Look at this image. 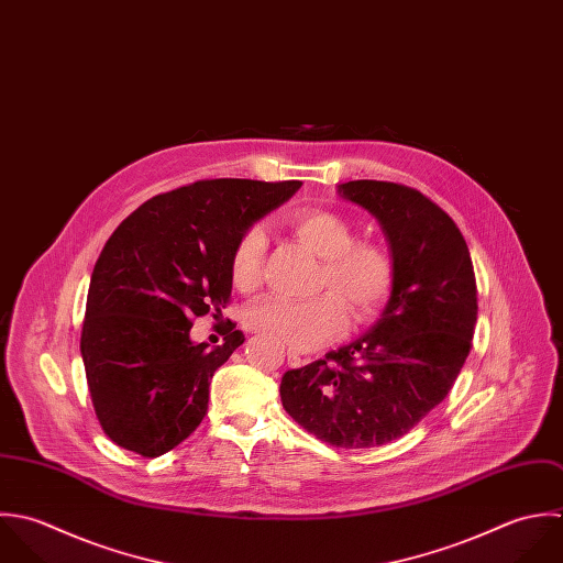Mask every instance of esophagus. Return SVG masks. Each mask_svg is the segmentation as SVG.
<instances>
[{
	"mask_svg": "<svg viewBox=\"0 0 563 563\" xmlns=\"http://www.w3.org/2000/svg\"><path fill=\"white\" fill-rule=\"evenodd\" d=\"M306 361L299 356V354H295V352H288V365L290 367H301Z\"/></svg>",
	"mask_w": 563,
	"mask_h": 563,
	"instance_id": "1",
	"label": "esophagus"
}]
</instances>
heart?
Listing matches in <instances>:
<instances>
[{"label": "heart", "instance_id": "heart-1", "mask_svg": "<svg viewBox=\"0 0 563 563\" xmlns=\"http://www.w3.org/2000/svg\"><path fill=\"white\" fill-rule=\"evenodd\" d=\"M290 231L321 257L319 288L332 292L306 301L284 297H262L244 312L246 328L273 336L284 345L308 352L343 334L349 310L352 323H369L386 306L395 264L388 251L372 242L356 240L347 218L330 209H299L288 218ZM266 235L262 227H249L233 244L229 275L235 288L249 292L262 282Z\"/></svg>", "mask_w": 563, "mask_h": 563}]
</instances>
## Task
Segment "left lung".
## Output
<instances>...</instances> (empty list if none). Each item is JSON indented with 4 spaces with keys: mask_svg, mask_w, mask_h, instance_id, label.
Instances as JSON below:
<instances>
[{
    "mask_svg": "<svg viewBox=\"0 0 563 563\" xmlns=\"http://www.w3.org/2000/svg\"><path fill=\"white\" fill-rule=\"evenodd\" d=\"M339 194L377 218L395 264L390 299L374 328L282 377L286 412L345 450L406 434L450 393L472 350L476 277L454 220L417 189L350 181Z\"/></svg>",
    "mask_w": 563,
    "mask_h": 563,
    "instance_id": "1",
    "label": "left lung"
}]
</instances>
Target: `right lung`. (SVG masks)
<instances>
[{"mask_svg": "<svg viewBox=\"0 0 563 563\" xmlns=\"http://www.w3.org/2000/svg\"><path fill=\"white\" fill-rule=\"evenodd\" d=\"M299 181L209 179L153 196L107 240L89 284L80 354L107 437L146 459L177 448L207 412L213 372L244 343H191L196 317L229 303L240 233Z\"/></svg>", "mask_w": 563, "mask_h": 563, "instance_id": "right-lung-1", "label": "right lung"}]
</instances>
